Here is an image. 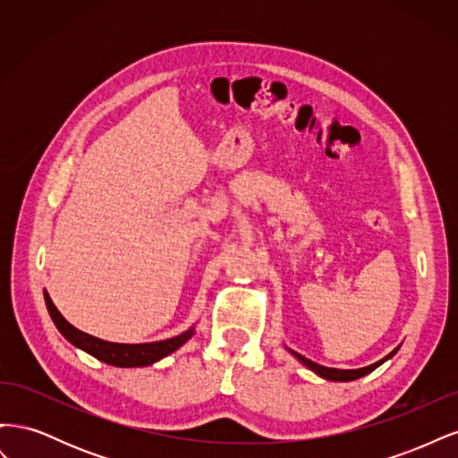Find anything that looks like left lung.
Segmentation results:
<instances>
[{
    "instance_id": "1",
    "label": "left lung",
    "mask_w": 458,
    "mask_h": 458,
    "mask_svg": "<svg viewBox=\"0 0 458 458\" xmlns=\"http://www.w3.org/2000/svg\"><path fill=\"white\" fill-rule=\"evenodd\" d=\"M286 350H288V348H286ZM397 350H399V345H397V348H395L392 353H387L384 359H380V361L372 363V365H369V367H363V369H330V367L318 365V363L311 361V359L303 357V355H300V353H296V352H293V350H288V352L293 353L303 367H308L310 370H313L315 374H318V377L325 378V380H332V382H352V380H357V378L365 377V374L372 372L374 369L380 367L384 361H387V359H392V357L397 353Z\"/></svg>"
}]
</instances>
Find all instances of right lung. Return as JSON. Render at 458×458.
Instances as JSON below:
<instances>
[{
    "label": "right lung",
    "mask_w": 458,
    "mask_h": 458,
    "mask_svg": "<svg viewBox=\"0 0 458 458\" xmlns=\"http://www.w3.org/2000/svg\"><path fill=\"white\" fill-rule=\"evenodd\" d=\"M44 298H46V306L47 311L53 318L55 327L61 332V335L71 342L76 348L84 350L86 353L93 355L99 361L113 365V367H122V369H131V367H147L160 361L165 355L174 353L175 350L182 348V345L195 335V327H191L189 330L182 332L179 336L168 338V340H160V342H147V344H116V342H106L101 338H95L91 335H86V332L78 330L72 327L66 318L61 315V311L55 308V303L51 301L47 290H44Z\"/></svg>",
    "instance_id": "obj_1"
}]
</instances>
